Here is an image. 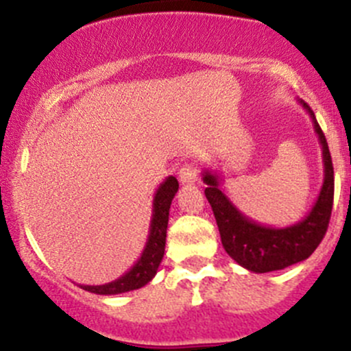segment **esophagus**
Returning <instances> with one entry per match:
<instances>
[{
  "instance_id": "esophagus-1",
  "label": "esophagus",
  "mask_w": 351,
  "mask_h": 351,
  "mask_svg": "<svg viewBox=\"0 0 351 351\" xmlns=\"http://www.w3.org/2000/svg\"><path fill=\"white\" fill-rule=\"evenodd\" d=\"M178 178H180V183H183V185L195 183L198 178L195 165H192V162H185V165H182V168H180L178 171Z\"/></svg>"
}]
</instances>
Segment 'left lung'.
Returning a JSON list of instances; mask_svg holds the SVG:
<instances>
[{
    "label": "left lung",
    "mask_w": 351,
    "mask_h": 351,
    "mask_svg": "<svg viewBox=\"0 0 351 351\" xmlns=\"http://www.w3.org/2000/svg\"><path fill=\"white\" fill-rule=\"evenodd\" d=\"M302 108L309 113L314 130L319 139L323 151L324 178L321 192L314 202L313 208L302 221L287 228H271L260 224L247 215H244L231 202L222 190V178L215 171L204 169L202 180L207 185L205 197L214 210L221 241L226 253L238 265L254 274L284 270V268L307 260L314 253L319 243L323 241L329 224L335 195V173H332L331 154L317 123L314 112L309 105L299 100Z\"/></svg>",
    "instance_id": "obj_1"
}]
</instances>
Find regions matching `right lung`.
Here are the masks:
<instances>
[{"label": "right lung", "mask_w": 351, "mask_h": 351, "mask_svg": "<svg viewBox=\"0 0 351 351\" xmlns=\"http://www.w3.org/2000/svg\"><path fill=\"white\" fill-rule=\"evenodd\" d=\"M178 192V180L175 176H168L156 190L153 198V217L149 224V236L146 246L141 253L139 260L134 263L129 271L119 277L117 280L104 285H80L83 290L98 293V295H117V293L130 292L149 284L161 265L165 256L166 229H168L169 207L175 193Z\"/></svg>", "instance_id": "add662e5"}]
</instances>
